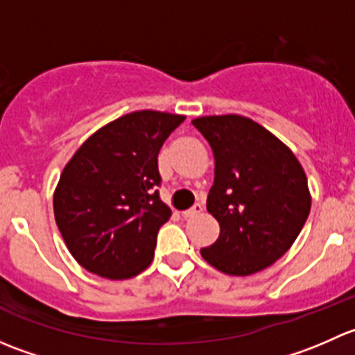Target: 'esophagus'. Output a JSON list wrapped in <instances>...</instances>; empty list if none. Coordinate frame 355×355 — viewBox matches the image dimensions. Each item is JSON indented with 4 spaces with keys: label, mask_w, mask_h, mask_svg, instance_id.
Instances as JSON below:
<instances>
[{
    "label": "esophagus",
    "mask_w": 355,
    "mask_h": 355,
    "mask_svg": "<svg viewBox=\"0 0 355 355\" xmlns=\"http://www.w3.org/2000/svg\"><path fill=\"white\" fill-rule=\"evenodd\" d=\"M202 204H194V206L191 207V209H187V211H184V213H182V216L184 218H194V216H198V214H200L202 213Z\"/></svg>",
    "instance_id": "34e87169"
}]
</instances>
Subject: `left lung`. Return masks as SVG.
Instances as JSON below:
<instances>
[{"label": "left lung", "instance_id": "1", "mask_svg": "<svg viewBox=\"0 0 355 355\" xmlns=\"http://www.w3.org/2000/svg\"><path fill=\"white\" fill-rule=\"evenodd\" d=\"M213 149L206 207L220 237L204 261L234 277L271 266L295 242L311 211L307 177L295 155L263 125L241 114L192 120Z\"/></svg>", "mask_w": 355, "mask_h": 355}]
</instances>
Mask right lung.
I'll return each instance as SVG.
<instances>
[{"label":"right lung","mask_w":355,"mask_h":355,"mask_svg":"<svg viewBox=\"0 0 355 355\" xmlns=\"http://www.w3.org/2000/svg\"><path fill=\"white\" fill-rule=\"evenodd\" d=\"M184 114L142 110L96 130L60 175L53 196L63 241L82 268L127 280L151 264L171 211L159 199L157 155Z\"/></svg>","instance_id":"obj_1"}]
</instances>
